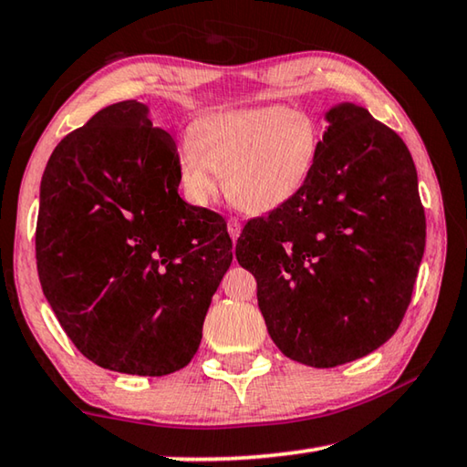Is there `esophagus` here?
<instances>
[{"mask_svg":"<svg viewBox=\"0 0 467 467\" xmlns=\"http://www.w3.org/2000/svg\"><path fill=\"white\" fill-rule=\"evenodd\" d=\"M226 228H228V234H231V239L233 241H236L239 239V234H241V223L236 218H231L226 223Z\"/></svg>","mask_w":467,"mask_h":467,"instance_id":"esophagus-1","label":"esophagus"}]
</instances>
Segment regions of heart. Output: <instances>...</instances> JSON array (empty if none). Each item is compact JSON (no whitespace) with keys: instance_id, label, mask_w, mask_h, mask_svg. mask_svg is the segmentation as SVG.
<instances>
[{"instance_id":"1","label":"heart","mask_w":467,"mask_h":467,"mask_svg":"<svg viewBox=\"0 0 467 467\" xmlns=\"http://www.w3.org/2000/svg\"><path fill=\"white\" fill-rule=\"evenodd\" d=\"M319 125L305 110L264 105L205 115L189 128L177 152L181 189L192 203H208L223 189L236 208L265 214L295 197L319 154Z\"/></svg>"}]
</instances>
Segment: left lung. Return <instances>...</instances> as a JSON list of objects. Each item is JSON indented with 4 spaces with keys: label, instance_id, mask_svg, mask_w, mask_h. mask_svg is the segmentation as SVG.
Wrapping results in <instances>:
<instances>
[{
    "label": "left lung",
    "instance_id": "1",
    "mask_svg": "<svg viewBox=\"0 0 467 467\" xmlns=\"http://www.w3.org/2000/svg\"><path fill=\"white\" fill-rule=\"evenodd\" d=\"M326 121L303 189L236 241L267 334L315 368L367 357L398 331L426 241L404 140L354 102L331 107Z\"/></svg>",
    "mask_w": 467,
    "mask_h": 467
}]
</instances>
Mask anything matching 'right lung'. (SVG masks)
I'll return each mask as SVG.
<instances>
[{
	"instance_id": "1",
	"label": "right lung",
	"mask_w": 467,
	"mask_h": 467,
	"mask_svg": "<svg viewBox=\"0 0 467 467\" xmlns=\"http://www.w3.org/2000/svg\"><path fill=\"white\" fill-rule=\"evenodd\" d=\"M144 102L100 109L63 138L41 179L36 270L86 358L128 375L189 365L233 262L216 212L179 195L177 144Z\"/></svg>"
}]
</instances>
